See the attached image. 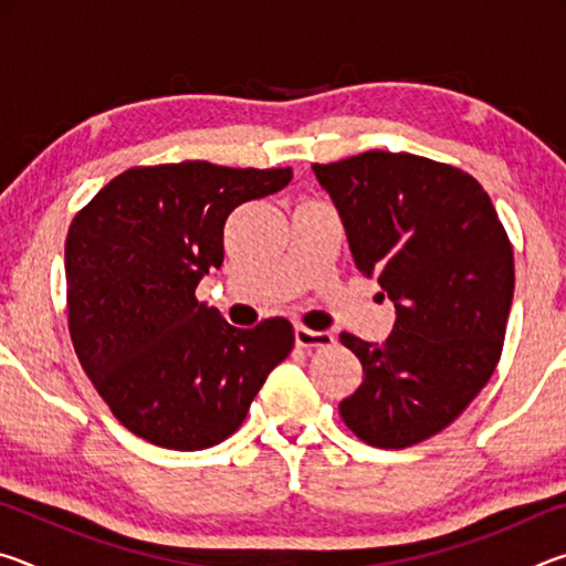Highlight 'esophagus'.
<instances>
[{
	"mask_svg": "<svg viewBox=\"0 0 566 566\" xmlns=\"http://www.w3.org/2000/svg\"><path fill=\"white\" fill-rule=\"evenodd\" d=\"M294 342H296V347H302V349L332 347L334 334L332 332H312V329H306L304 324H296V327H294Z\"/></svg>",
	"mask_w": 566,
	"mask_h": 566,
	"instance_id": "esophagus-1",
	"label": "esophagus"
}]
</instances>
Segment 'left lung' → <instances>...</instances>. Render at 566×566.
<instances>
[{
    "label": "left lung",
    "mask_w": 566,
    "mask_h": 566,
    "mask_svg": "<svg viewBox=\"0 0 566 566\" xmlns=\"http://www.w3.org/2000/svg\"><path fill=\"white\" fill-rule=\"evenodd\" d=\"M359 270L397 306L387 342L342 332L364 381L339 405L361 442L405 449L447 429L494 375L514 294L500 214L467 171L371 149L314 165Z\"/></svg>",
    "instance_id": "8db88e82"
}]
</instances>
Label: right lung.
<instances>
[{"mask_svg": "<svg viewBox=\"0 0 566 566\" xmlns=\"http://www.w3.org/2000/svg\"><path fill=\"white\" fill-rule=\"evenodd\" d=\"M290 179V167L199 159L132 167L72 219L70 337L94 389L132 434L179 452L224 442L266 375L290 357L286 319L237 329L195 294L224 262L227 217Z\"/></svg>", "mask_w": 566, "mask_h": 566, "instance_id": "obj_1", "label": "right lung"}]
</instances>
